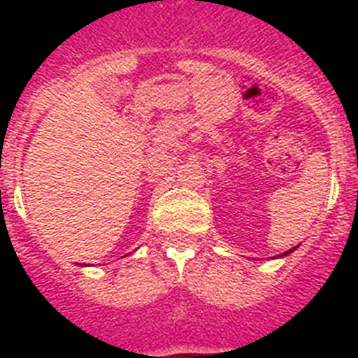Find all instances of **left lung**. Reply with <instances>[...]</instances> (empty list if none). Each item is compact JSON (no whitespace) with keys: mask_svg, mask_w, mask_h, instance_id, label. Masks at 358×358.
<instances>
[{"mask_svg":"<svg viewBox=\"0 0 358 358\" xmlns=\"http://www.w3.org/2000/svg\"><path fill=\"white\" fill-rule=\"evenodd\" d=\"M294 249H295V247H294ZM294 249H289V250H286V252H282V256H286V255H289V252H292V250H294Z\"/></svg>","mask_w":358,"mask_h":358,"instance_id":"left-lung-1","label":"left lung"}]
</instances>
